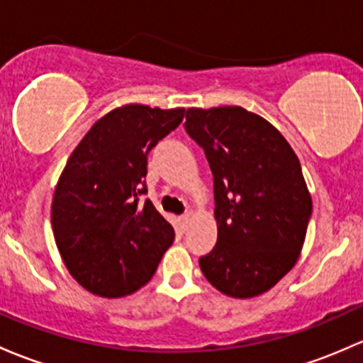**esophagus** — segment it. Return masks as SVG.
I'll use <instances>...</instances> for the list:
<instances>
[{"label":"esophagus","instance_id":"34e87169","mask_svg":"<svg viewBox=\"0 0 363 363\" xmlns=\"http://www.w3.org/2000/svg\"><path fill=\"white\" fill-rule=\"evenodd\" d=\"M189 220H191V213H184V216L181 217V228H182V230H188Z\"/></svg>","mask_w":363,"mask_h":363}]
</instances>
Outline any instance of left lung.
<instances>
[{
  "label": "left lung",
  "instance_id": "1",
  "mask_svg": "<svg viewBox=\"0 0 363 363\" xmlns=\"http://www.w3.org/2000/svg\"><path fill=\"white\" fill-rule=\"evenodd\" d=\"M184 127L213 175L217 243L200 257L201 272L230 297L268 292L299 259L311 217L296 152L269 121L240 106L191 108Z\"/></svg>",
  "mask_w": 363,
  "mask_h": 363
}]
</instances>
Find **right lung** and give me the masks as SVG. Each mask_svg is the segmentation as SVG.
Returning <instances> with one entry per match:
<instances>
[{
	"mask_svg": "<svg viewBox=\"0 0 363 363\" xmlns=\"http://www.w3.org/2000/svg\"><path fill=\"white\" fill-rule=\"evenodd\" d=\"M186 109H113L71 152L52 201L57 249L82 287L102 297L139 291L175 238L146 194L147 155L181 125Z\"/></svg>",
	"mask_w": 363,
	"mask_h": 363,
	"instance_id": "right-lung-1",
	"label": "right lung"
}]
</instances>
